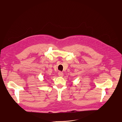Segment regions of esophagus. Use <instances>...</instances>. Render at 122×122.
Here are the masks:
<instances>
[{
	"label": "esophagus",
	"instance_id": "1",
	"mask_svg": "<svg viewBox=\"0 0 122 122\" xmlns=\"http://www.w3.org/2000/svg\"><path fill=\"white\" fill-rule=\"evenodd\" d=\"M58 75L59 76H64V73L62 72H61V71H59L58 72Z\"/></svg>",
	"mask_w": 122,
	"mask_h": 122
}]
</instances>
